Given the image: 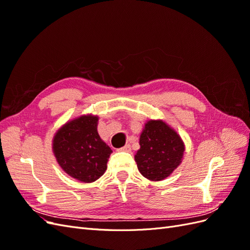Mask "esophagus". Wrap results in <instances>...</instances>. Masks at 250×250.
I'll list each match as a JSON object with an SVG mask.
<instances>
[{
    "instance_id": "34e87169",
    "label": "esophagus",
    "mask_w": 250,
    "mask_h": 250,
    "mask_svg": "<svg viewBox=\"0 0 250 250\" xmlns=\"http://www.w3.org/2000/svg\"><path fill=\"white\" fill-rule=\"evenodd\" d=\"M118 150H119V151H125V152H129V151L131 150V147H130L129 144H126V145H125L124 147L120 148V149H118Z\"/></svg>"
}]
</instances>
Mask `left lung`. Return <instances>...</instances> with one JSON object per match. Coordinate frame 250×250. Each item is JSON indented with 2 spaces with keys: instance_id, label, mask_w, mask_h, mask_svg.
<instances>
[{
  "instance_id": "left-lung-1",
  "label": "left lung",
  "mask_w": 250,
  "mask_h": 250,
  "mask_svg": "<svg viewBox=\"0 0 250 250\" xmlns=\"http://www.w3.org/2000/svg\"><path fill=\"white\" fill-rule=\"evenodd\" d=\"M134 160L144 177L160 181L167 178L183 161L185 144L179 134L162 120H150L140 135Z\"/></svg>"
}]
</instances>
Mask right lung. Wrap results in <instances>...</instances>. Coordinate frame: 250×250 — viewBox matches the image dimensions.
Wrapping results in <instances>:
<instances>
[{"label": "right lung", "mask_w": 250, "mask_h": 250, "mask_svg": "<svg viewBox=\"0 0 250 250\" xmlns=\"http://www.w3.org/2000/svg\"><path fill=\"white\" fill-rule=\"evenodd\" d=\"M97 116L83 115L59 128L53 138V153L58 165L81 183H93L107 169L112 150L97 130Z\"/></svg>", "instance_id": "right-lung-1"}]
</instances>
